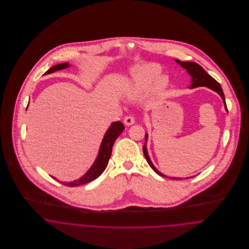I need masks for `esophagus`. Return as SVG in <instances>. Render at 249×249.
<instances>
[{
    "instance_id": "34e87169",
    "label": "esophagus",
    "mask_w": 249,
    "mask_h": 249,
    "mask_svg": "<svg viewBox=\"0 0 249 249\" xmlns=\"http://www.w3.org/2000/svg\"><path fill=\"white\" fill-rule=\"evenodd\" d=\"M124 124H125V125H131V124H133L135 123V119H134V117H133V116H131V115H127V116H125V117H124Z\"/></svg>"
}]
</instances>
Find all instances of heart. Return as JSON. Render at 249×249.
Instances as JSON below:
<instances>
[{
  "label": "heart",
  "instance_id": "b5f03b06",
  "mask_svg": "<svg viewBox=\"0 0 249 249\" xmlns=\"http://www.w3.org/2000/svg\"><path fill=\"white\" fill-rule=\"evenodd\" d=\"M160 72V68L157 65L149 64L140 68L134 73L133 80L126 86L124 92L126 95H133L142 87L148 85ZM167 84V78L165 76H160L156 81V86L158 88H163Z\"/></svg>",
  "mask_w": 249,
  "mask_h": 249
}]
</instances>
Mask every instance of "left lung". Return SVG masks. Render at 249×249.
Instances as JSON below:
<instances>
[{"mask_svg": "<svg viewBox=\"0 0 249 249\" xmlns=\"http://www.w3.org/2000/svg\"><path fill=\"white\" fill-rule=\"evenodd\" d=\"M176 61L178 62L179 65H181L184 69H186L187 71L189 72V74H191L192 76V84L190 85V88H196V87H200V86H206L210 89L213 90L214 92H216L222 99L223 103H224V107L227 111V107H226V104H225V98H224V94H223V91H222V88L220 86V84L213 78L209 73H207L206 71H204V69L198 65L197 63L196 62H184V61H180V60H177ZM144 141L146 142L147 141V134H145V138H144ZM142 151H143V154H144V157L148 163V165L151 167V169L159 176L161 177H164V178H167L166 176H164L163 174H161L152 164V162L150 161V158L147 154V150H146V145L144 144L142 146ZM193 178V177H192ZM171 179H182L180 178H169ZM188 179V178H187Z\"/></svg>", "mask_w": 249, "mask_h": 249, "instance_id": "left-lung-1", "label": "left lung"}]
</instances>
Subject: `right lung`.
I'll use <instances>...</instances> for the list:
<instances>
[{"instance_id": "right-lung-1", "label": "right lung", "mask_w": 249, "mask_h": 249, "mask_svg": "<svg viewBox=\"0 0 249 249\" xmlns=\"http://www.w3.org/2000/svg\"><path fill=\"white\" fill-rule=\"evenodd\" d=\"M69 67H70L69 63L57 64V65H54L53 67H52L51 69H49L45 72V74H48V73H51V72L55 71H59L62 69H67ZM124 129V126L120 121L112 123V124L108 128V130L104 137V140H103L101 147H100L98 157H97L96 161L94 162V164L92 165V167L90 168V170L82 178H80L77 180H74L71 182H60V183H62L65 186L74 187V186L86 184V183L91 182V181L95 180L96 178H99L107 169L108 161L111 156L113 144L116 141V139L121 135V133L123 132Z\"/></svg>"}]
</instances>
